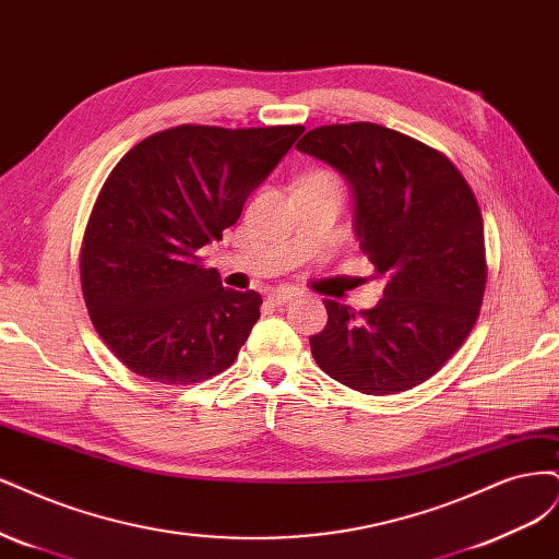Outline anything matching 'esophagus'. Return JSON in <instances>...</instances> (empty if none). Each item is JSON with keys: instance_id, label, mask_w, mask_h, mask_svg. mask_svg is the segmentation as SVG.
I'll use <instances>...</instances> for the list:
<instances>
[{"instance_id": "34e87169", "label": "esophagus", "mask_w": 559, "mask_h": 559, "mask_svg": "<svg viewBox=\"0 0 559 559\" xmlns=\"http://www.w3.org/2000/svg\"><path fill=\"white\" fill-rule=\"evenodd\" d=\"M295 297H297V290H290V287H274V290L266 295V299L272 304H285Z\"/></svg>"}]
</instances>
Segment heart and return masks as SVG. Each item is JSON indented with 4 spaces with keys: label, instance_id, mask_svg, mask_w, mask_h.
<instances>
[{
    "label": "heart",
    "instance_id": "b5f03b06",
    "mask_svg": "<svg viewBox=\"0 0 559 559\" xmlns=\"http://www.w3.org/2000/svg\"><path fill=\"white\" fill-rule=\"evenodd\" d=\"M316 178H325V181H332V183H336L338 186V181L334 176H330V174H320V176H316Z\"/></svg>",
    "mask_w": 559,
    "mask_h": 559
}]
</instances>
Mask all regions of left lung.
Returning <instances> with one entry per match:
<instances>
[{"instance_id":"1","label":"left lung","mask_w":559,"mask_h":559,"mask_svg":"<svg viewBox=\"0 0 559 559\" xmlns=\"http://www.w3.org/2000/svg\"><path fill=\"white\" fill-rule=\"evenodd\" d=\"M297 151L346 178L355 237L383 281V299L362 313L325 299L328 325L311 336L318 367L365 394L420 385L462 346L485 293L469 183L439 151L373 122L322 124Z\"/></svg>"}]
</instances>
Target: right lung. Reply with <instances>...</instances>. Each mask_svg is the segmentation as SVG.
I'll return each instance as SVG.
<instances>
[{"instance_id": "add662e5", "label": "right lung", "mask_w": 559, "mask_h": 559, "mask_svg": "<svg viewBox=\"0 0 559 559\" xmlns=\"http://www.w3.org/2000/svg\"><path fill=\"white\" fill-rule=\"evenodd\" d=\"M301 132L178 124L114 167L83 234L81 287L97 334L124 367L190 385L237 359L262 297L223 287L200 264V248L239 221Z\"/></svg>"}]
</instances>
